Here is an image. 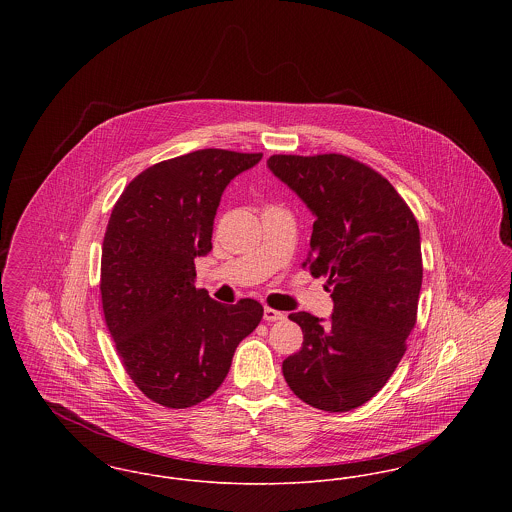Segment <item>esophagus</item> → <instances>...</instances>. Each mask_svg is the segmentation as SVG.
I'll list each match as a JSON object with an SVG mask.
<instances>
[{
  "instance_id": "34e87169",
  "label": "esophagus",
  "mask_w": 512,
  "mask_h": 512,
  "mask_svg": "<svg viewBox=\"0 0 512 512\" xmlns=\"http://www.w3.org/2000/svg\"><path fill=\"white\" fill-rule=\"evenodd\" d=\"M265 320L267 322H276V320H284L286 315L284 313H280V311H276V309H270V307H265Z\"/></svg>"
}]
</instances>
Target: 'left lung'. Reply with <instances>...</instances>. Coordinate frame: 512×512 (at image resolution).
<instances>
[{
	"instance_id": "left-lung-1",
	"label": "left lung",
	"mask_w": 512,
	"mask_h": 512,
	"mask_svg": "<svg viewBox=\"0 0 512 512\" xmlns=\"http://www.w3.org/2000/svg\"><path fill=\"white\" fill-rule=\"evenodd\" d=\"M267 167L315 215L305 265L328 278L334 301L328 320L290 315L303 345L282 363L284 378L315 409H357L390 380L416 322L418 224L390 182L351 157L272 155Z\"/></svg>"
}]
</instances>
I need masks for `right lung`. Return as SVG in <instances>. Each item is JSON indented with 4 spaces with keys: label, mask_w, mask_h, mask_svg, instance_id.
Wrapping results in <instances>:
<instances>
[{
    "label": "right lung",
    "mask_w": 512,
    "mask_h": 512,
    "mask_svg": "<svg viewBox=\"0 0 512 512\" xmlns=\"http://www.w3.org/2000/svg\"><path fill=\"white\" fill-rule=\"evenodd\" d=\"M263 153L199 149L138 174L111 211L101 247V303L132 382L151 401L186 409L224 382L263 305H222L195 288L226 186Z\"/></svg>",
    "instance_id": "right-lung-1"
}]
</instances>
